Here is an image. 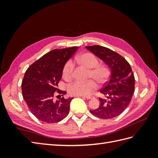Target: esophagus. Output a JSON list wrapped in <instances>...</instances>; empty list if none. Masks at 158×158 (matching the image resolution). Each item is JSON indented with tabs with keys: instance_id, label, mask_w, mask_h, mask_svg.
<instances>
[{
	"instance_id": "esophagus-1",
	"label": "esophagus",
	"mask_w": 158,
	"mask_h": 158,
	"mask_svg": "<svg viewBox=\"0 0 158 158\" xmlns=\"http://www.w3.org/2000/svg\"><path fill=\"white\" fill-rule=\"evenodd\" d=\"M82 98H86L87 100H89V99H92V98H94L95 97L94 96H81Z\"/></svg>"
}]
</instances>
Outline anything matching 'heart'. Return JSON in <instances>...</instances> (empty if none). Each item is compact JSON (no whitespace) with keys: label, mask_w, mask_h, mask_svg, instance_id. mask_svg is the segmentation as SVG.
<instances>
[{"label":"heart","mask_w":158,"mask_h":158,"mask_svg":"<svg viewBox=\"0 0 158 158\" xmlns=\"http://www.w3.org/2000/svg\"><path fill=\"white\" fill-rule=\"evenodd\" d=\"M75 61L89 69L88 77L92 78L100 85L105 83L110 75V70L108 65L105 64H98L99 60L92 53L86 52L75 57ZM74 70L73 63L69 60L64 66L62 70L63 77L66 80L72 78ZM97 88V85L94 81L89 80L87 81L73 82L69 86L68 91L70 94L77 96H88Z\"/></svg>","instance_id":"1"}]
</instances>
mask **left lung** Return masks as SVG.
I'll return each instance as SVG.
<instances>
[{
	"label": "left lung",
	"mask_w": 158,
	"mask_h": 158,
	"mask_svg": "<svg viewBox=\"0 0 158 158\" xmlns=\"http://www.w3.org/2000/svg\"><path fill=\"white\" fill-rule=\"evenodd\" d=\"M85 48L102 60L110 69V78L100 90L106 99L99 98L98 109L89 110L100 119H111L122 114L132 100L135 92V79L130 64L119 53L100 45Z\"/></svg>",
	"instance_id": "1"
}]
</instances>
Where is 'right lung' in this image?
Masks as SVG:
<instances>
[{
  "instance_id": "obj_1",
  "label": "right lung",
  "mask_w": 158,
  "mask_h": 158,
  "mask_svg": "<svg viewBox=\"0 0 158 158\" xmlns=\"http://www.w3.org/2000/svg\"><path fill=\"white\" fill-rule=\"evenodd\" d=\"M78 47L53 49L26 70L22 82V96L31 112L40 121L57 123L69 115L73 98H64L66 91L58 89L64 66ZM62 96L56 101L54 97Z\"/></svg>"
}]
</instances>
